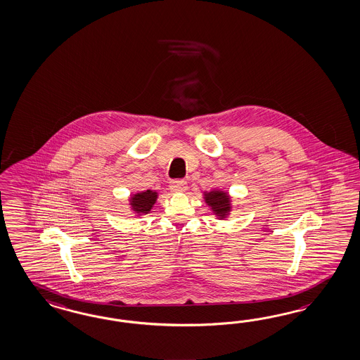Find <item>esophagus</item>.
<instances>
[{
	"label": "esophagus",
	"mask_w": 360,
	"mask_h": 360,
	"mask_svg": "<svg viewBox=\"0 0 360 360\" xmlns=\"http://www.w3.org/2000/svg\"><path fill=\"white\" fill-rule=\"evenodd\" d=\"M169 188H171L172 192H185L188 185H186V181H184V180H174V181H171Z\"/></svg>",
	"instance_id": "1"
}]
</instances>
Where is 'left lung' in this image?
<instances>
[{"mask_svg":"<svg viewBox=\"0 0 360 360\" xmlns=\"http://www.w3.org/2000/svg\"><path fill=\"white\" fill-rule=\"evenodd\" d=\"M204 198L207 205L210 206L212 212L218 217V219H225L231 212V198L227 192L213 189L204 193Z\"/></svg>","mask_w":360,"mask_h":360,"instance_id":"left-lung-1","label":"left lung"}]
</instances>
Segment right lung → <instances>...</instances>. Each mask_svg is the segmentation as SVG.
Returning a JSON list of instances; mask_svg holds the SVG:
<instances>
[{
	"instance_id": "add662e5",
	"label": "right lung",
	"mask_w": 360,
	"mask_h": 360,
	"mask_svg": "<svg viewBox=\"0 0 360 360\" xmlns=\"http://www.w3.org/2000/svg\"><path fill=\"white\" fill-rule=\"evenodd\" d=\"M156 198H158V192L148 189V191L131 195L129 201H130V206H131L134 213L136 216H143V214L151 212L153 206L156 202Z\"/></svg>"
}]
</instances>
